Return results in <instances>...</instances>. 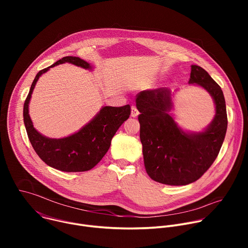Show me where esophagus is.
Masks as SVG:
<instances>
[{
	"instance_id": "34e87169",
	"label": "esophagus",
	"mask_w": 248,
	"mask_h": 248,
	"mask_svg": "<svg viewBox=\"0 0 248 248\" xmlns=\"http://www.w3.org/2000/svg\"><path fill=\"white\" fill-rule=\"evenodd\" d=\"M138 114H139L138 110L134 107V106H132V107H131V113H130L131 117H132V118H136V117L138 116Z\"/></svg>"
}]
</instances>
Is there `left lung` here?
<instances>
[{
	"label": "left lung",
	"mask_w": 248,
	"mask_h": 248,
	"mask_svg": "<svg viewBox=\"0 0 248 248\" xmlns=\"http://www.w3.org/2000/svg\"><path fill=\"white\" fill-rule=\"evenodd\" d=\"M188 84L206 90L215 105L213 120L200 131L184 129L174 121L170 88L142 91L136 98L145 169L160 184L186 186L197 181L217 158L226 136L228 118L221 87L196 64L191 65Z\"/></svg>",
	"instance_id": "left-lung-1"
}]
</instances>
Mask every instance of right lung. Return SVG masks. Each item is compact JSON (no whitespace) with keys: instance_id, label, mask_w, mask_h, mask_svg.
<instances>
[{"instance_id":"add662e5","label":"right lung","mask_w":248,"mask_h":248,"mask_svg":"<svg viewBox=\"0 0 248 248\" xmlns=\"http://www.w3.org/2000/svg\"><path fill=\"white\" fill-rule=\"evenodd\" d=\"M72 63L92 70L91 63L78 57H63L44 68L35 77L23 106V121L30 143L35 152L48 166L62 171H85L94 168L108 152L111 141L120 126L129 118L130 106H103L100 111L79 130L62 138H50L33 126L29 116V103L39 78L51 67Z\"/></svg>"}]
</instances>
